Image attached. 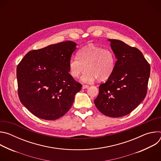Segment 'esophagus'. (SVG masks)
<instances>
[{
	"label": "esophagus",
	"mask_w": 161,
	"mask_h": 161,
	"mask_svg": "<svg viewBox=\"0 0 161 161\" xmlns=\"http://www.w3.org/2000/svg\"><path fill=\"white\" fill-rule=\"evenodd\" d=\"M88 85H83V86H82V88L83 89H85V88H88Z\"/></svg>",
	"instance_id": "obj_1"
}]
</instances>
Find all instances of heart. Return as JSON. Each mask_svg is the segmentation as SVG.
<instances>
[{
	"label": "heart",
	"mask_w": 161,
	"mask_h": 161,
	"mask_svg": "<svg viewBox=\"0 0 161 161\" xmlns=\"http://www.w3.org/2000/svg\"><path fill=\"white\" fill-rule=\"evenodd\" d=\"M77 57L69 62V74L78 78L85 69L81 80L90 83L97 78L99 81L108 80L115 68L116 58L113 52L107 48L90 44L80 50Z\"/></svg>",
	"instance_id": "obj_1"
}]
</instances>
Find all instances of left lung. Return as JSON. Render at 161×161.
I'll return each mask as SVG.
<instances>
[{
	"label": "left lung",
	"mask_w": 161,
	"mask_h": 161,
	"mask_svg": "<svg viewBox=\"0 0 161 161\" xmlns=\"http://www.w3.org/2000/svg\"><path fill=\"white\" fill-rule=\"evenodd\" d=\"M117 60L111 76L99 85L94 103L110 117H120L132 111L145 99L150 65L140 50L117 40L109 39Z\"/></svg>",
	"instance_id": "left-lung-1"
}]
</instances>
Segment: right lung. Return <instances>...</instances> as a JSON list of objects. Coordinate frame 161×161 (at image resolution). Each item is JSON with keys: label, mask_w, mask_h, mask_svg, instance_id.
Segmentation results:
<instances>
[{"label": "right lung", "mask_w": 161, "mask_h": 161, "mask_svg": "<svg viewBox=\"0 0 161 161\" xmlns=\"http://www.w3.org/2000/svg\"><path fill=\"white\" fill-rule=\"evenodd\" d=\"M76 44L61 42L28 52L18 64L20 102L36 117L57 120L69 110L82 85L69 73Z\"/></svg>", "instance_id": "right-lung-1"}]
</instances>
